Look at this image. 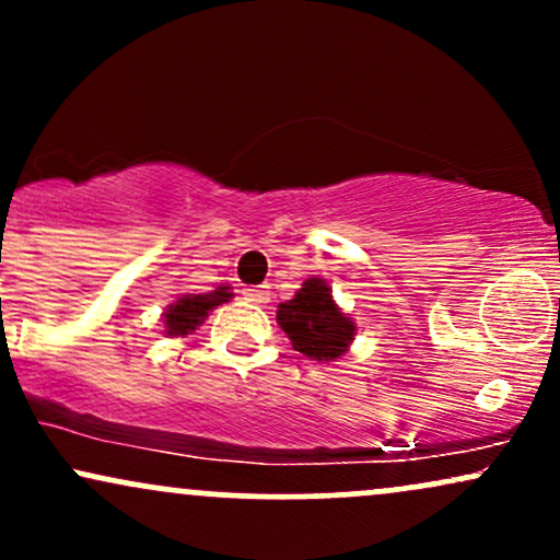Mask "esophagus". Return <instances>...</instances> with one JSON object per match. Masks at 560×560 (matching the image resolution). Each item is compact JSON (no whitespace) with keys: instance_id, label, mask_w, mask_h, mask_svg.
<instances>
[{"instance_id":"34e87169","label":"esophagus","mask_w":560,"mask_h":560,"mask_svg":"<svg viewBox=\"0 0 560 560\" xmlns=\"http://www.w3.org/2000/svg\"><path fill=\"white\" fill-rule=\"evenodd\" d=\"M244 298H247L249 302H255V305H266V302L271 300V289H268V287L244 289Z\"/></svg>"}]
</instances>
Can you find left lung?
I'll return each instance as SVG.
<instances>
[{
    "instance_id": "left-lung-1",
    "label": "left lung",
    "mask_w": 560,
    "mask_h": 560,
    "mask_svg": "<svg viewBox=\"0 0 560 560\" xmlns=\"http://www.w3.org/2000/svg\"><path fill=\"white\" fill-rule=\"evenodd\" d=\"M276 320L292 339L294 350L313 361H334L345 355L355 337V324L339 311L324 279H307L294 300L281 302Z\"/></svg>"
}]
</instances>
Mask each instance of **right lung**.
Wrapping results in <instances>:
<instances>
[{"instance_id":"obj_1","label":"right lung","mask_w":560,"mask_h":560,"mask_svg":"<svg viewBox=\"0 0 560 560\" xmlns=\"http://www.w3.org/2000/svg\"><path fill=\"white\" fill-rule=\"evenodd\" d=\"M231 292L229 287H218L215 292L208 294H184L165 311V334L168 337H184V334H191L208 318V313L213 311L221 302H229Z\"/></svg>"}]
</instances>
